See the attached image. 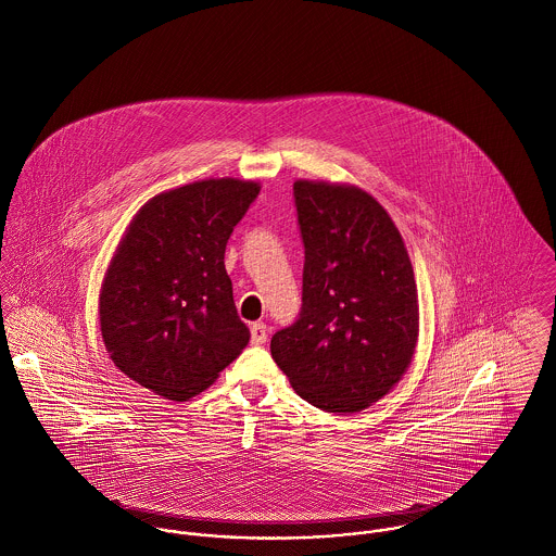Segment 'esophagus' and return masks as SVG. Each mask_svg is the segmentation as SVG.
Listing matches in <instances>:
<instances>
[{
	"mask_svg": "<svg viewBox=\"0 0 556 556\" xmlns=\"http://www.w3.org/2000/svg\"><path fill=\"white\" fill-rule=\"evenodd\" d=\"M268 340V329H266V325L264 323H253L251 325V342L253 344H264Z\"/></svg>",
	"mask_w": 556,
	"mask_h": 556,
	"instance_id": "1",
	"label": "esophagus"
}]
</instances>
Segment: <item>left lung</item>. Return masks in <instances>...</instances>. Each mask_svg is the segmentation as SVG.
Here are the masks:
<instances>
[{
  "mask_svg": "<svg viewBox=\"0 0 556 556\" xmlns=\"http://www.w3.org/2000/svg\"><path fill=\"white\" fill-rule=\"evenodd\" d=\"M305 244L299 320L270 340L294 392L329 414L383 399L412 366L418 288L386 207L351 184L294 181Z\"/></svg>",
  "mask_w": 556,
  "mask_h": 556,
  "instance_id": "8db88e82",
  "label": "left lung"
}]
</instances>
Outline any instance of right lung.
I'll list each match as a JSON object with an SVG mask.
<instances>
[{"instance_id":"1","label":"right lung","mask_w":556,"mask_h":556,"mask_svg":"<svg viewBox=\"0 0 556 556\" xmlns=\"http://www.w3.org/2000/svg\"><path fill=\"white\" fill-rule=\"evenodd\" d=\"M257 181L201 179L151 197L127 225L99 292L114 366L168 401L207 390L249 344L225 247Z\"/></svg>"}]
</instances>
